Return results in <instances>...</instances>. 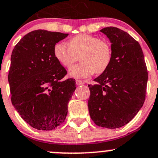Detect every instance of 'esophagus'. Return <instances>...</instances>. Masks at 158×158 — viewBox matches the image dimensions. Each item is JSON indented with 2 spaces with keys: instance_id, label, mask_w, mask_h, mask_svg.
Here are the masks:
<instances>
[{
  "instance_id": "1",
  "label": "esophagus",
  "mask_w": 158,
  "mask_h": 158,
  "mask_svg": "<svg viewBox=\"0 0 158 158\" xmlns=\"http://www.w3.org/2000/svg\"><path fill=\"white\" fill-rule=\"evenodd\" d=\"M76 84L77 85H83L84 82H82V81H80V80H76Z\"/></svg>"
}]
</instances>
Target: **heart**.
<instances>
[{"instance_id":"obj_1","label":"heart","mask_w":158,"mask_h":158,"mask_svg":"<svg viewBox=\"0 0 158 158\" xmlns=\"http://www.w3.org/2000/svg\"><path fill=\"white\" fill-rule=\"evenodd\" d=\"M53 56L64 67H69L79 56L81 63L70 67L69 75L81 79L89 77L94 73L102 74L106 72L112 60V49L107 41L82 33L71 38L68 46L63 43L56 44Z\"/></svg>"}]
</instances>
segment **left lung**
<instances>
[{"label":"left lung","instance_id":"left-lung-1","mask_svg":"<svg viewBox=\"0 0 158 158\" xmlns=\"http://www.w3.org/2000/svg\"><path fill=\"white\" fill-rule=\"evenodd\" d=\"M100 31L111 43L112 60L106 72L89 85V111L96 125L118 128L128 124L145 100L148 73L138 41L124 30L109 27Z\"/></svg>","mask_w":158,"mask_h":158}]
</instances>
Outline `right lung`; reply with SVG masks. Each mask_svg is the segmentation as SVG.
Masks as SVG:
<instances>
[{"mask_svg":"<svg viewBox=\"0 0 158 158\" xmlns=\"http://www.w3.org/2000/svg\"><path fill=\"white\" fill-rule=\"evenodd\" d=\"M67 36L33 30L17 43L11 54V102L22 118L38 130H52L64 122L76 89L75 79L62 80L67 72L53 56L55 44Z\"/></svg>","mask_w":158,"mask_h":158,"instance_id":"1","label":"right lung"}]
</instances>
